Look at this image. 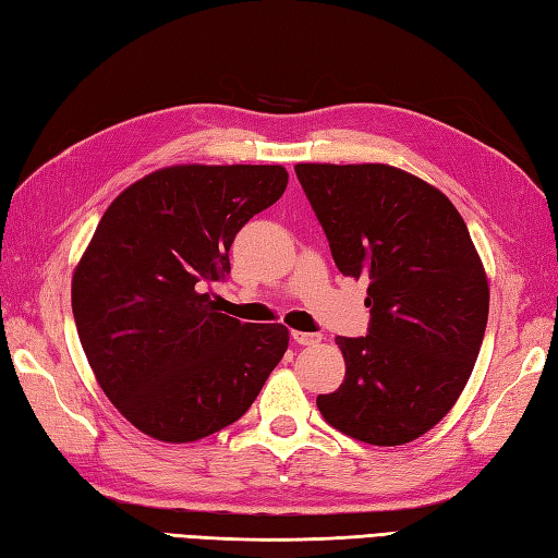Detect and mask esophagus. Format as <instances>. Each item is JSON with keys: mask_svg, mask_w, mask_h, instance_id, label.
<instances>
[{"mask_svg": "<svg viewBox=\"0 0 558 558\" xmlns=\"http://www.w3.org/2000/svg\"><path fill=\"white\" fill-rule=\"evenodd\" d=\"M292 340L298 342V345H316V342H322V336L304 333V330H292Z\"/></svg>", "mask_w": 558, "mask_h": 558, "instance_id": "obj_1", "label": "esophagus"}]
</instances>
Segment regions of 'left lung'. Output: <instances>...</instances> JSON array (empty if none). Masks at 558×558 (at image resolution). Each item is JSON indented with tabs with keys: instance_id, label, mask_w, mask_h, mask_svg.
I'll list each match as a JSON object with an SVG mask.
<instances>
[{
	"instance_id": "1",
	"label": "left lung",
	"mask_w": 558,
	"mask_h": 558,
	"mask_svg": "<svg viewBox=\"0 0 558 558\" xmlns=\"http://www.w3.org/2000/svg\"><path fill=\"white\" fill-rule=\"evenodd\" d=\"M294 172L338 270L369 280V333L336 338L345 381L316 405L357 441L410 444L456 405L487 328V272L468 225L436 186L390 165Z\"/></svg>"
}]
</instances>
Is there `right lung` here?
Returning a JSON list of instances; mask_svg holds the SVG:
<instances>
[{
	"instance_id": "1",
	"label": "right lung",
	"mask_w": 558,
	"mask_h": 558,
	"mask_svg": "<svg viewBox=\"0 0 558 558\" xmlns=\"http://www.w3.org/2000/svg\"><path fill=\"white\" fill-rule=\"evenodd\" d=\"M282 165H172L126 186L71 280L78 340L105 396L165 444L216 434L252 408L288 350L282 324H242L206 292L234 234L276 204Z\"/></svg>"
}]
</instances>
